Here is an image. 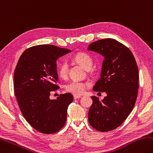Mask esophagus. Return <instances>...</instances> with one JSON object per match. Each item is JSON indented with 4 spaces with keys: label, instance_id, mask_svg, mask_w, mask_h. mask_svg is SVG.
<instances>
[{
    "label": "esophagus",
    "instance_id": "1",
    "mask_svg": "<svg viewBox=\"0 0 153 153\" xmlns=\"http://www.w3.org/2000/svg\"><path fill=\"white\" fill-rule=\"evenodd\" d=\"M82 98L81 96H79V95H74V100H76V99H78V98Z\"/></svg>",
    "mask_w": 153,
    "mask_h": 153
}]
</instances>
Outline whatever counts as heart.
<instances>
[{"mask_svg": "<svg viewBox=\"0 0 153 153\" xmlns=\"http://www.w3.org/2000/svg\"><path fill=\"white\" fill-rule=\"evenodd\" d=\"M74 60L78 63L84 69L89 70L92 66L93 61L91 57L88 53L84 52H79L74 55ZM68 64L66 62H63L60 63L58 68V74L61 77L65 78L68 76ZM90 85L88 82H83L79 81H72L65 85V88L67 91L76 95L82 94L85 89Z\"/></svg>", "mask_w": 153, "mask_h": 153, "instance_id": "heart-1", "label": "heart"}]
</instances>
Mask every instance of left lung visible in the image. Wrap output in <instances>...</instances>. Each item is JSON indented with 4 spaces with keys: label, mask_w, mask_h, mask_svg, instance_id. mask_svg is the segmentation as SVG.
I'll return each instance as SVG.
<instances>
[{
    "label": "left lung",
    "mask_w": 153,
    "mask_h": 153,
    "mask_svg": "<svg viewBox=\"0 0 153 153\" xmlns=\"http://www.w3.org/2000/svg\"><path fill=\"white\" fill-rule=\"evenodd\" d=\"M88 50L104 57L100 78L94 86L95 91H105L102 101L91 96L89 123L100 132L114 130L132 112L138 90V69L130 50L114 39L93 42Z\"/></svg>",
    "instance_id": "left-lung-1"
}]
</instances>
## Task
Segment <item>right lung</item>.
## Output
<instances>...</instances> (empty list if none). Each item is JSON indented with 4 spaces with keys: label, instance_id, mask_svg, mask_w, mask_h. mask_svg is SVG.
I'll return each instance as SVG.
<instances>
[{
    "label": "right lung",
    "instance_id": "1",
    "mask_svg": "<svg viewBox=\"0 0 153 153\" xmlns=\"http://www.w3.org/2000/svg\"><path fill=\"white\" fill-rule=\"evenodd\" d=\"M71 50L52 45H36L26 49L18 61L14 74V88L19 106L33 128L53 134L62 128L68 108L73 101L69 93L49 98L59 88L57 60Z\"/></svg>",
    "mask_w": 153,
    "mask_h": 153
}]
</instances>
